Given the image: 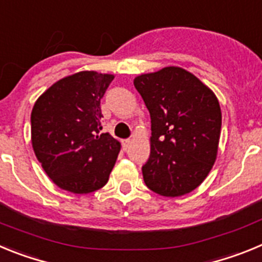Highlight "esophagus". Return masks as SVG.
Masks as SVG:
<instances>
[{"mask_svg": "<svg viewBox=\"0 0 262 262\" xmlns=\"http://www.w3.org/2000/svg\"><path fill=\"white\" fill-rule=\"evenodd\" d=\"M122 144H123V149H127V148L129 147V144H131V140H129V139H126V140L122 142Z\"/></svg>", "mask_w": 262, "mask_h": 262, "instance_id": "obj_1", "label": "esophagus"}]
</instances>
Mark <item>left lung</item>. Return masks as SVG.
Masks as SVG:
<instances>
[{"mask_svg":"<svg viewBox=\"0 0 262 262\" xmlns=\"http://www.w3.org/2000/svg\"><path fill=\"white\" fill-rule=\"evenodd\" d=\"M151 115V155L144 182L164 196L190 193L207 177L221 138L216 97L190 72L166 67L134 80Z\"/></svg>","mask_w":262,"mask_h":262,"instance_id":"obj_1","label":"left lung"}]
</instances>
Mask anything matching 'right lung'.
Here are the masks:
<instances>
[{
    "mask_svg": "<svg viewBox=\"0 0 262 262\" xmlns=\"http://www.w3.org/2000/svg\"><path fill=\"white\" fill-rule=\"evenodd\" d=\"M113 78L78 72L55 82L34 105L32 148L48 177L64 190L92 193L108 181L120 144L99 131L101 98Z\"/></svg>",
    "mask_w": 262,
    "mask_h": 262,
    "instance_id": "obj_1",
    "label": "right lung"
}]
</instances>
